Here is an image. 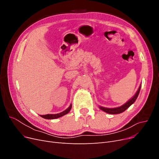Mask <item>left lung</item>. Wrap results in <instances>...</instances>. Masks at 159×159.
<instances>
[{"label":"left lung","instance_id":"obj_1","mask_svg":"<svg viewBox=\"0 0 159 159\" xmlns=\"http://www.w3.org/2000/svg\"><path fill=\"white\" fill-rule=\"evenodd\" d=\"M141 84L139 85V88L138 89V90L137 91V92L135 93V94L134 95L133 97L132 98L130 99L128 102H127L124 105H121V106L118 107H115V108H107V107H102L99 106V109H102L103 111L106 112L107 113L109 114H119L123 113V111H125L127 108H129L131 105L134 103V102H135L138 95L139 94V92H140L141 90Z\"/></svg>","mask_w":159,"mask_h":159}]
</instances>
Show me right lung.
<instances>
[{
  "label": "right lung",
  "instance_id": "1",
  "mask_svg": "<svg viewBox=\"0 0 159 159\" xmlns=\"http://www.w3.org/2000/svg\"><path fill=\"white\" fill-rule=\"evenodd\" d=\"M71 109V104H70V105L69 106L68 108H67L66 110H64V111H62L60 113H57V114H46V115H40V117H42V118H44L46 119H57L61 117L64 115L68 114L70 111Z\"/></svg>",
  "mask_w": 159,
  "mask_h": 159
}]
</instances>
